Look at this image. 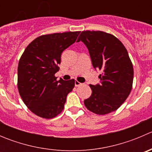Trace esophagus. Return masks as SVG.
<instances>
[{
	"instance_id": "obj_1",
	"label": "esophagus",
	"mask_w": 152,
	"mask_h": 152,
	"mask_svg": "<svg viewBox=\"0 0 152 152\" xmlns=\"http://www.w3.org/2000/svg\"><path fill=\"white\" fill-rule=\"evenodd\" d=\"M82 84L81 83V82H79V81H75V86H76V87H79V86H80V85H82Z\"/></svg>"
}]
</instances>
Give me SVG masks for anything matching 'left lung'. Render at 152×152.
Here are the masks:
<instances>
[{"instance_id":"1","label":"left lung","mask_w":152,"mask_h":152,"mask_svg":"<svg viewBox=\"0 0 152 152\" xmlns=\"http://www.w3.org/2000/svg\"><path fill=\"white\" fill-rule=\"evenodd\" d=\"M80 40L88 49L93 67L102 72L101 83L90 85L92 94L84 101L85 107L97 115L115 111L132 88L134 70L127 50L114 35L101 31H84Z\"/></svg>"}]
</instances>
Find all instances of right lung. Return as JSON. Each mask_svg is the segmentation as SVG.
Returning a JSON list of instances; mask_svg holds the SVG:
<instances>
[{
	"label": "right lung",
	"mask_w": 152,
	"mask_h": 152,
	"mask_svg": "<svg viewBox=\"0 0 152 152\" xmlns=\"http://www.w3.org/2000/svg\"><path fill=\"white\" fill-rule=\"evenodd\" d=\"M80 31L54 33L39 36L26 47L18 67L20 96L37 116L50 119L62 113L74 79L65 81L55 73L59 70L61 54L76 40Z\"/></svg>",
	"instance_id": "1"
}]
</instances>
